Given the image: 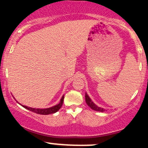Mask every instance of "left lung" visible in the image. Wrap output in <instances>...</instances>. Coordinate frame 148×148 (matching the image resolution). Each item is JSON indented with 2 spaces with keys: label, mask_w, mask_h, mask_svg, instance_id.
<instances>
[{
  "label": "left lung",
  "mask_w": 148,
  "mask_h": 148,
  "mask_svg": "<svg viewBox=\"0 0 148 148\" xmlns=\"http://www.w3.org/2000/svg\"><path fill=\"white\" fill-rule=\"evenodd\" d=\"M85 97H86V103H87L88 106L90 107L92 109L94 110V111H100V112L105 111V109H103V108H101V107L97 106L95 104V103L92 101L90 98L89 97V96H88L87 95V93H86V95H85Z\"/></svg>",
  "instance_id": "left-lung-1"
}]
</instances>
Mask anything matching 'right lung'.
Segmentation results:
<instances>
[{"label":"right lung","mask_w":148,"mask_h":148,"mask_svg":"<svg viewBox=\"0 0 148 148\" xmlns=\"http://www.w3.org/2000/svg\"><path fill=\"white\" fill-rule=\"evenodd\" d=\"M63 100H64V95L62 97L60 103H59L58 104L56 105V106H54L50 107V108H30V107L23 106V105H22V106L24 107L25 108L29 110V111H30L34 112V113H37V114L49 115V114H51V113H56V112H57L58 111V110L61 108V106H62V103H63Z\"/></svg>","instance_id":"obj_1"}]
</instances>
